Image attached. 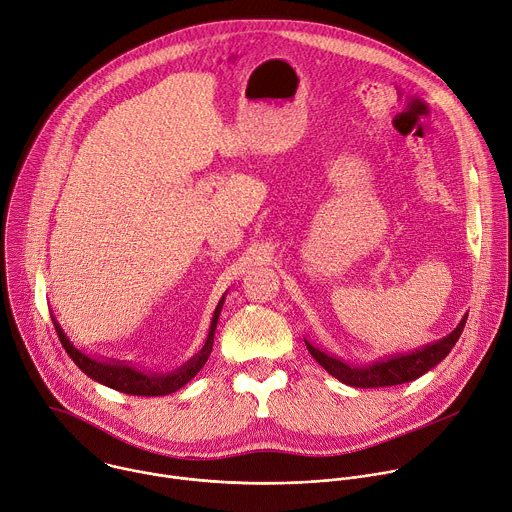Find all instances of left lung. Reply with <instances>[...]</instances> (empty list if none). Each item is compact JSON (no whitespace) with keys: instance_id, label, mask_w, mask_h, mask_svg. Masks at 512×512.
<instances>
[{"instance_id":"1","label":"left lung","mask_w":512,"mask_h":512,"mask_svg":"<svg viewBox=\"0 0 512 512\" xmlns=\"http://www.w3.org/2000/svg\"><path fill=\"white\" fill-rule=\"evenodd\" d=\"M468 314L462 318V322L442 340H435L431 344H425L413 352H401V354H391L385 358H379L371 364H352L346 362L318 346L306 340V346L310 354L318 360L320 367H324L334 379H338L344 385L350 387H360V389H369V387H393V385H403L409 381L419 379L427 371H431L435 364H440L450 350L456 346L464 326H466Z\"/></svg>"}]
</instances>
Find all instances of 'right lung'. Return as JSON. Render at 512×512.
<instances>
[{"label": "right lung", "instance_id": "add662e5", "mask_svg": "<svg viewBox=\"0 0 512 512\" xmlns=\"http://www.w3.org/2000/svg\"><path fill=\"white\" fill-rule=\"evenodd\" d=\"M225 304V296L218 302L210 328H208V336L204 346L192 356L188 358L182 367H178L172 373H152V371H143L135 364H129L125 360H111V358H99V356H91L87 352H83L81 348H77L68 340V336L64 334L62 326L56 322V318L52 316L56 334L66 350V354L72 358V362L77 364V367L91 377L93 381L111 387L115 391L127 393V395H137V397H160V395H170L178 389H182L190 379L196 377V373L204 367V362L210 356L212 350V342H214V330H216V322L218 316H221Z\"/></svg>", "mask_w": 512, "mask_h": 512}]
</instances>
